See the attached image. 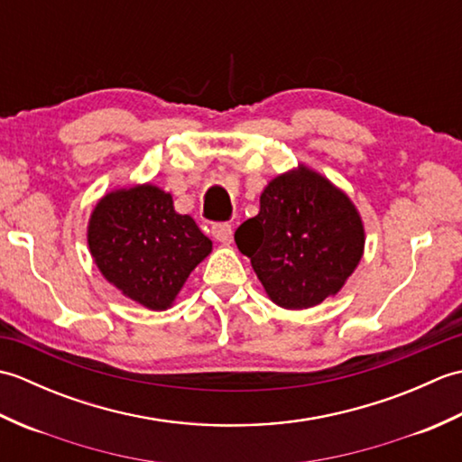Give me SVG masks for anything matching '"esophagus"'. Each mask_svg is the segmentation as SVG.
Returning a JSON list of instances; mask_svg holds the SVG:
<instances>
[{
    "instance_id": "1",
    "label": "esophagus",
    "mask_w": 462,
    "mask_h": 462,
    "mask_svg": "<svg viewBox=\"0 0 462 462\" xmlns=\"http://www.w3.org/2000/svg\"><path fill=\"white\" fill-rule=\"evenodd\" d=\"M210 232H212V236L222 244L232 242V226L228 222H214L210 226Z\"/></svg>"
}]
</instances>
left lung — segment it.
I'll use <instances>...</instances> for the list:
<instances>
[{
	"mask_svg": "<svg viewBox=\"0 0 462 462\" xmlns=\"http://www.w3.org/2000/svg\"><path fill=\"white\" fill-rule=\"evenodd\" d=\"M234 240L272 301L303 310L341 290L361 260L365 234L347 196L300 166L266 186L260 212L238 226Z\"/></svg>",
	"mask_w": 462,
	"mask_h": 462,
	"instance_id": "1",
	"label": "left lung"
}]
</instances>
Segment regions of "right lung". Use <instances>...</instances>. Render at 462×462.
Wrapping results in <instances>:
<instances>
[{
    "mask_svg": "<svg viewBox=\"0 0 462 462\" xmlns=\"http://www.w3.org/2000/svg\"><path fill=\"white\" fill-rule=\"evenodd\" d=\"M97 266L125 296L149 310H166L212 242L172 196L151 184L106 194L89 222Z\"/></svg>",
    "mask_w": 462,
    "mask_h": 462,
    "instance_id": "1",
    "label": "right lung"
}]
</instances>
